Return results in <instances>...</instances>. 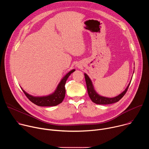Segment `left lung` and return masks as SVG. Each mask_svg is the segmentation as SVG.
<instances>
[{
    "instance_id": "1",
    "label": "left lung",
    "mask_w": 149,
    "mask_h": 149,
    "mask_svg": "<svg viewBox=\"0 0 149 149\" xmlns=\"http://www.w3.org/2000/svg\"><path fill=\"white\" fill-rule=\"evenodd\" d=\"M133 73H134V71H133ZM84 76H85V78H86L87 91H88V94L90 98H91V100H92V101L93 102H94L97 104H101V105L110 104H113V103L118 102L126 93V92H127V90H128V88L130 86V84L132 79V78L129 84H128V86H127L126 88L121 93H120L119 95H118L114 97L109 98V97L101 96L100 94H98L95 90L92 81L91 80V79L90 78L88 75L87 74L84 73Z\"/></svg>"
}]
</instances>
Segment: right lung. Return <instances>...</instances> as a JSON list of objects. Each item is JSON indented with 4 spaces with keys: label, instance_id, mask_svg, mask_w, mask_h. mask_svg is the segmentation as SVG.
<instances>
[{
    "label": "right lung",
    "instance_id": "right-lung-1",
    "mask_svg": "<svg viewBox=\"0 0 149 149\" xmlns=\"http://www.w3.org/2000/svg\"><path fill=\"white\" fill-rule=\"evenodd\" d=\"M75 71V70L73 69L69 71L61 79L55 91L52 94L46 96H33L27 93L25 90L22 89V88H22V91H24L27 98L33 104L38 106H41V107H51V106H55L61 103L63 99H64L65 95V85L66 81L69 76Z\"/></svg>",
    "mask_w": 149,
    "mask_h": 149
}]
</instances>
